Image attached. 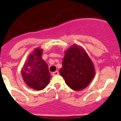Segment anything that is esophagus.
I'll use <instances>...</instances> for the list:
<instances>
[{
  "label": "esophagus",
  "instance_id": "obj_1",
  "mask_svg": "<svg viewBox=\"0 0 121 121\" xmlns=\"http://www.w3.org/2000/svg\"><path fill=\"white\" fill-rule=\"evenodd\" d=\"M58 74V71H56L55 72H53V73H52V75H53V76H54V75H57Z\"/></svg>",
  "mask_w": 121,
  "mask_h": 121
}]
</instances>
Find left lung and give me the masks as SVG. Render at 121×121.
<instances>
[{
    "label": "left lung",
    "instance_id": "8db88e82",
    "mask_svg": "<svg viewBox=\"0 0 121 121\" xmlns=\"http://www.w3.org/2000/svg\"><path fill=\"white\" fill-rule=\"evenodd\" d=\"M60 74L71 89L78 91L88 86L94 77L95 71L86 52L74 44L65 52Z\"/></svg>",
    "mask_w": 121,
    "mask_h": 121
}]
</instances>
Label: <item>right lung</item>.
I'll use <instances>...</instances> for the list:
<instances>
[{
    "instance_id": "right-lung-1",
    "label": "right lung",
    "mask_w": 121,
    "mask_h": 121,
    "mask_svg": "<svg viewBox=\"0 0 121 121\" xmlns=\"http://www.w3.org/2000/svg\"><path fill=\"white\" fill-rule=\"evenodd\" d=\"M43 51V49L36 48L29 56L22 70L26 83L36 90H43L50 80L48 65L41 58Z\"/></svg>"
}]
</instances>
